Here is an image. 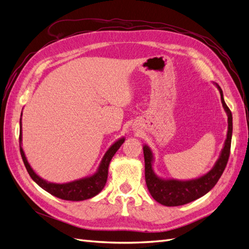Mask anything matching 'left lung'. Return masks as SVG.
<instances>
[{
    "label": "left lung",
    "mask_w": 249,
    "mask_h": 249,
    "mask_svg": "<svg viewBox=\"0 0 249 249\" xmlns=\"http://www.w3.org/2000/svg\"><path fill=\"white\" fill-rule=\"evenodd\" d=\"M220 92L222 107L228 115V134L219 157L215 162L212 169L205 175L191 179L163 178L156 175L154 170V154L153 150L146 144L143 145V155L145 162V182L147 189L153 198L163 206L178 207L186 205L207 194L217 184L222 172L227 166L231 142L232 134V116L223 99V92L219 85L215 83Z\"/></svg>",
    "instance_id": "left-lung-1"
}]
</instances>
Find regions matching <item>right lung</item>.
Returning a JSON list of instances; mask_svg holds the SVG:
<instances>
[{
  "mask_svg": "<svg viewBox=\"0 0 249 249\" xmlns=\"http://www.w3.org/2000/svg\"><path fill=\"white\" fill-rule=\"evenodd\" d=\"M22 115V113H21ZM21 115L19 120V150L20 155L24 161L25 166L27 168V171L32 178L34 182L41 187L43 190H46L50 194L54 195V196L61 198L64 200H71V201H81L94 197L95 195L99 194L103 189L105 185H106L107 178H108V169L109 164L112 160L113 156L118 150V148L122 146L123 143L124 142L125 138L122 137L118 140H116L113 144L107 149V152L105 153L103 159L97 167L96 171L92 175L87 176L85 178H78L71 180V182L67 183H52L49 180L40 178L37 173L33 170L31 165L29 164L27 157L25 155L24 149H22V131H21Z\"/></svg>",
  "mask_w": 249,
  "mask_h": 249,
  "instance_id": "add662e5",
  "label": "right lung"
}]
</instances>
